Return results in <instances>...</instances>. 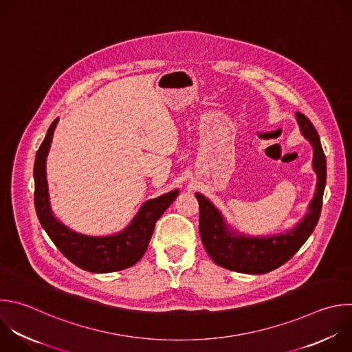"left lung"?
Returning <instances> with one entry per match:
<instances>
[{"mask_svg":"<svg viewBox=\"0 0 352 352\" xmlns=\"http://www.w3.org/2000/svg\"><path fill=\"white\" fill-rule=\"evenodd\" d=\"M296 119L302 137L312 145V168L318 179L308 212L294 228L286 232L268 236H249L233 229L204 195L195 193L200 208V238L206 252L217 265L252 275L271 272L287 263L314 232L322 210L326 185V157L312 123L301 113H296Z\"/></svg>","mask_w":352,"mask_h":352,"instance_id":"1","label":"left lung"}]
</instances>
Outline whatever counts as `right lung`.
<instances>
[{"label":"right lung","instance_id":"1","mask_svg":"<svg viewBox=\"0 0 352 352\" xmlns=\"http://www.w3.org/2000/svg\"><path fill=\"white\" fill-rule=\"evenodd\" d=\"M58 120L59 119L51 124L36 155L34 206L37 217L60 253L81 270L95 274H107L130 268L145 254L156 221L177 199L179 190L174 189L156 199L146 200L133 221L123 230L113 235L89 236L70 229L60 222L51 210L45 171L47 156Z\"/></svg>","mask_w":352,"mask_h":352}]
</instances>
